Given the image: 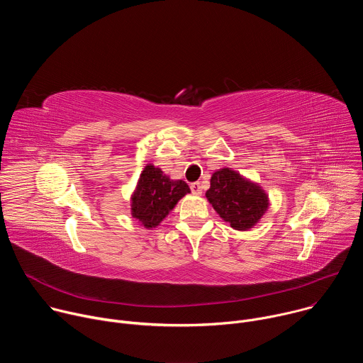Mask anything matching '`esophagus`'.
<instances>
[{
	"instance_id": "1",
	"label": "esophagus",
	"mask_w": 363,
	"mask_h": 363,
	"mask_svg": "<svg viewBox=\"0 0 363 363\" xmlns=\"http://www.w3.org/2000/svg\"><path fill=\"white\" fill-rule=\"evenodd\" d=\"M189 188H191V191H192L194 195H201V194H202V186H201L199 182H192V184L189 185Z\"/></svg>"
}]
</instances>
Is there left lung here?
Returning <instances> with one entry per match:
<instances>
[{"mask_svg":"<svg viewBox=\"0 0 363 363\" xmlns=\"http://www.w3.org/2000/svg\"><path fill=\"white\" fill-rule=\"evenodd\" d=\"M205 196L223 220L241 231L251 228L269 206L267 195L260 186L228 168L214 172Z\"/></svg>","mask_w":363,"mask_h":363,"instance_id":"obj_1","label":"left lung"}]
</instances>
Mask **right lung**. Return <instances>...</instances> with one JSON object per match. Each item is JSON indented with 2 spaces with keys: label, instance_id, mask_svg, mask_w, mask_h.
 <instances>
[{
  "label": "right lung",
  "instance_id": "right-lung-1",
  "mask_svg": "<svg viewBox=\"0 0 363 363\" xmlns=\"http://www.w3.org/2000/svg\"><path fill=\"white\" fill-rule=\"evenodd\" d=\"M188 192L186 182L172 181L160 168L147 165L132 196V216L146 228L157 227Z\"/></svg>",
  "mask_w": 363,
  "mask_h": 363
}]
</instances>
